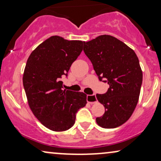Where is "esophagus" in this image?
<instances>
[{
  "label": "esophagus",
  "mask_w": 161,
  "mask_h": 161,
  "mask_svg": "<svg viewBox=\"0 0 161 161\" xmlns=\"http://www.w3.org/2000/svg\"><path fill=\"white\" fill-rule=\"evenodd\" d=\"M86 100H87V102L90 103V104H94V103L97 102V100L95 94H92V95L88 94L86 96Z\"/></svg>",
  "instance_id": "1"
}]
</instances>
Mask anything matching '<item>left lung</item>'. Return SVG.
I'll use <instances>...</instances> for the list:
<instances>
[{"instance_id": "left-lung-1", "label": "left lung", "mask_w": 161, "mask_h": 161, "mask_svg": "<svg viewBox=\"0 0 161 161\" xmlns=\"http://www.w3.org/2000/svg\"><path fill=\"white\" fill-rule=\"evenodd\" d=\"M83 51L99 80L104 78L110 86L105 94H96L105 107L96 122L103 128L119 127L133 114L139 98L143 74L138 57L126 44L110 35L84 42Z\"/></svg>"}]
</instances>
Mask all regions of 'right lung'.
I'll use <instances>...</instances> for the list:
<instances>
[{
  "mask_svg": "<svg viewBox=\"0 0 161 161\" xmlns=\"http://www.w3.org/2000/svg\"><path fill=\"white\" fill-rule=\"evenodd\" d=\"M84 42L53 36L28 57L23 77L31 110L39 122L53 131L73 126L76 113L86 105V94L62 90L61 78L83 50Z\"/></svg>",
  "mask_w": 161,
  "mask_h": 161,
  "instance_id": "add662e5",
  "label": "right lung"
}]
</instances>
